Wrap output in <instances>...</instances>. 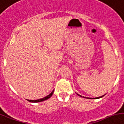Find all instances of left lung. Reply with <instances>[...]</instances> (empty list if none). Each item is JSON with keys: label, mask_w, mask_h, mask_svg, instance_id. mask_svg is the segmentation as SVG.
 I'll list each match as a JSON object with an SVG mask.
<instances>
[{"label": "left lung", "mask_w": 124, "mask_h": 124, "mask_svg": "<svg viewBox=\"0 0 124 124\" xmlns=\"http://www.w3.org/2000/svg\"><path fill=\"white\" fill-rule=\"evenodd\" d=\"M77 95H79V96H80V97H82V96H81V95H79V94H78V93H77ZM104 95H102V96H101V97H95V99L101 98V97H103V96H104Z\"/></svg>", "instance_id": "8db88e82"}]
</instances>
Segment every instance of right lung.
<instances>
[{
	"label": "right lung",
	"mask_w": 124,
	"mask_h": 124,
	"mask_svg": "<svg viewBox=\"0 0 124 124\" xmlns=\"http://www.w3.org/2000/svg\"><path fill=\"white\" fill-rule=\"evenodd\" d=\"M53 92H54V90H53V91H52V92H51V93L49 94V95H47V96H46V97H43V98H42V99H38V100H28V101H29V102H41V101H43L47 100V99H48L49 98H50V97H51V96L53 95Z\"/></svg>",
	"instance_id": "1"
}]
</instances>
